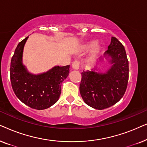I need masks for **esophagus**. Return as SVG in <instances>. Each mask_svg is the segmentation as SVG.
<instances>
[{
  "instance_id": "obj_1",
  "label": "esophagus",
  "mask_w": 147,
  "mask_h": 147,
  "mask_svg": "<svg viewBox=\"0 0 147 147\" xmlns=\"http://www.w3.org/2000/svg\"><path fill=\"white\" fill-rule=\"evenodd\" d=\"M72 68H73L74 69H76V70H78V69L80 68V61H74L73 62V63H72Z\"/></svg>"
}]
</instances>
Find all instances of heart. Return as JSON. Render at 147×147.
<instances>
[{
  "mask_svg": "<svg viewBox=\"0 0 147 147\" xmlns=\"http://www.w3.org/2000/svg\"><path fill=\"white\" fill-rule=\"evenodd\" d=\"M90 48H93V52L94 53H97L98 50H99V47L96 45V41H90L84 46V49H89Z\"/></svg>",
  "mask_w": 147,
  "mask_h": 147,
  "instance_id": "1",
  "label": "heart"
}]
</instances>
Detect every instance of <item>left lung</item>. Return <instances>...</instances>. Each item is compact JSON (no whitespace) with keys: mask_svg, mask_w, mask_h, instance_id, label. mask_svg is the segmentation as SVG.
Returning <instances> with one entry per match:
<instances>
[{"mask_svg":"<svg viewBox=\"0 0 147 147\" xmlns=\"http://www.w3.org/2000/svg\"><path fill=\"white\" fill-rule=\"evenodd\" d=\"M111 67L106 73L83 71L80 92L84 102L96 110L113 106L123 97L128 81V61L122 44L112 37L108 50L104 54ZM100 61L102 60L100 57Z\"/></svg>","mask_w":147,"mask_h":147,"instance_id":"obj_1","label":"left lung"}]
</instances>
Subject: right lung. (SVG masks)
<instances>
[{"mask_svg":"<svg viewBox=\"0 0 147 147\" xmlns=\"http://www.w3.org/2000/svg\"><path fill=\"white\" fill-rule=\"evenodd\" d=\"M27 37L18 44L11 59L10 76L15 95L30 108L44 110L59 100L61 83L69 75V65L55 66L45 73H29L22 62Z\"/></svg>","mask_w":147,"mask_h":147,"instance_id":"1","label":"right lung"}]
</instances>
